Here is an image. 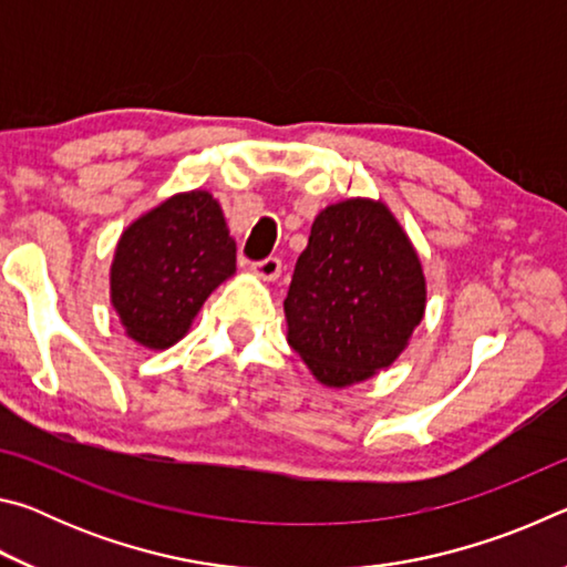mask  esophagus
Masks as SVG:
<instances>
[{"mask_svg": "<svg viewBox=\"0 0 567 567\" xmlns=\"http://www.w3.org/2000/svg\"><path fill=\"white\" fill-rule=\"evenodd\" d=\"M282 272V262L277 257H267V260L252 265V275L260 277L262 282H275Z\"/></svg>", "mask_w": 567, "mask_h": 567, "instance_id": "34e87169", "label": "esophagus"}]
</instances>
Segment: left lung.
I'll return each mask as SVG.
<instances>
[{"instance_id": "1", "label": "left lung", "mask_w": 567, "mask_h": 567, "mask_svg": "<svg viewBox=\"0 0 567 567\" xmlns=\"http://www.w3.org/2000/svg\"><path fill=\"white\" fill-rule=\"evenodd\" d=\"M425 307L417 249L382 199L320 209L285 297L287 342L320 385L342 390L390 368Z\"/></svg>"}]
</instances>
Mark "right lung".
I'll return each mask as SVG.
<instances>
[{
    "instance_id": "add662e5",
    "label": "right lung",
    "mask_w": 567,
    "mask_h": 567,
    "mask_svg": "<svg viewBox=\"0 0 567 567\" xmlns=\"http://www.w3.org/2000/svg\"><path fill=\"white\" fill-rule=\"evenodd\" d=\"M237 245L213 192H177L122 229L110 265V302L124 334L167 350L235 275Z\"/></svg>"
}]
</instances>
